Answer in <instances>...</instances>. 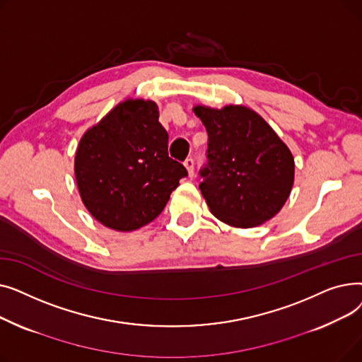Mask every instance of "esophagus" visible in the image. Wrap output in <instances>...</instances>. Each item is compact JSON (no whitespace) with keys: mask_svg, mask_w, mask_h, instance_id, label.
<instances>
[{"mask_svg":"<svg viewBox=\"0 0 362 362\" xmlns=\"http://www.w3.org/2000/svg\"><path fill=\"white\" fill-rule=\"evenodd\" d=\"M185 167H186V170H187V175H189V177H194V158H191V157H189V158H186L185 160Z\"/></svg>","mask_w":362,"mask_h":362,"instance_id":"obj_1","label":"esophagus"}]
</instances>
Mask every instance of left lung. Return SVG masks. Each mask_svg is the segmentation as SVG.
Segmentation results:
<instances>
[{
	"instance_id": "obj_1",
	"label": "left lung",
	"mask_w": 362,
	"mask_h": 362,
	"mask_svg": "<svg viewBox=\"0 0 362 362\" xmlns=\"http://www.w3.org/2000/svg\"><path fill=\"white\" fill-rule=\"evenodd\" d=\"M208 133L199 185L210 211L240 229L273 218L291 195V149L259 114L243 105L194 107Z\"/></svg>"
}]
</instances>
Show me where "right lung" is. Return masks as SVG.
Here are the masks:
<instances>
[{
	"instance_id": "obj_1",
	"label": "right lung",
	"mask_w": 362,
	"mask_h": 362,
	"mask_svg": "<svg viewBox=\"0 0 362 362\" xmlns=\"http://www.w3.org/2000/svg\"><path fill=\"white\" fill-rule=\"evenodd\" d=\"M154 101L126 100L85 132L74 157L81 198L95 220L119 232L151 223L187 176L168 157Z\"/></svg>"
}]
</instances>
